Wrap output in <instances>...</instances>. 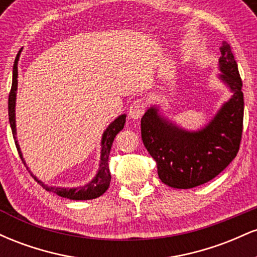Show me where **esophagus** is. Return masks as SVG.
<instances>
[{
    "mask_svg": "<svg viewBox=\"0 0 257 257\" xmlns=\"http://www.w3.org/2000/svg\"><path fill=\"white\" fill-rule=\"evenodd\" d=\"M146 110V102L143 99L135 100L129 107V117L133 119H139L143 117Z\"/></svg>",
    "mask_w": 257,
    "mask_h": 257,
    "instance_id": "1",
    "label": "esophagus"
}]
</instances>
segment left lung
<instances>
[{
	"label": "left lung",
	"instance_id": "obj_1",
	"mask_svg": "<svg viewBox=\"0 0 257 257\" xmlns=\"http://www.w3.org/2000/svg\"><path fill=\"white\" fill-rule=\"evenodd\" d=\"M219 77L232 91L214 118L199 131H186L152 106L141 118V138L157 163L162 182L174 188H192L213 180L235 158L241 140L244 98L238 65L231 46L222 42Z\"/></svg>",
	"mask_w": 257,
	"mask_h": 257
}]
</instances>
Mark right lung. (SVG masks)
I'll return each instance as SVG.
<instances>
[{"label":"right lung","mask_w":257,"mask_h":257,"mask_svg":"<svg viewBox=\"0 0 257 257\" xmlns=\"http://www.w3.org/2000/svg\"><path fill=\"white\" fill-rule=\"evenodd\" d=\"M20 49L18 53L16 61H14L13 66V79H12V88L10 93V98H8V117H10V124L12 128V133H13L14 141H16V146L18 152H19L20 158H22L23 163L26 167V163L23 158L22 151H20L19 144L17 140V129H16V99H17V89H18V60H19ZM125 123V114H120L119 117H117L110 125L106 128V131L102 134L101 139V156H100V164H99V170L96 173V175L94 176V179L90 182H88L87 185L79 186V187H73V188H65V187H52V186L44 185L41 180H38L36 176L31 173V175L34 176L35 180L40 184L46 191L49 192L57 193L58 196L64 197V198H69L73 200H87V199H94L98 198L106 192V190L108 188L111 182V174L110 169H108V156H110L111 146L113 143L114 138L118 133L122 131L123 126ZM26 169H29L26 167Z\"/></svg>","instance_id":"obj_1"}]
</instances>
